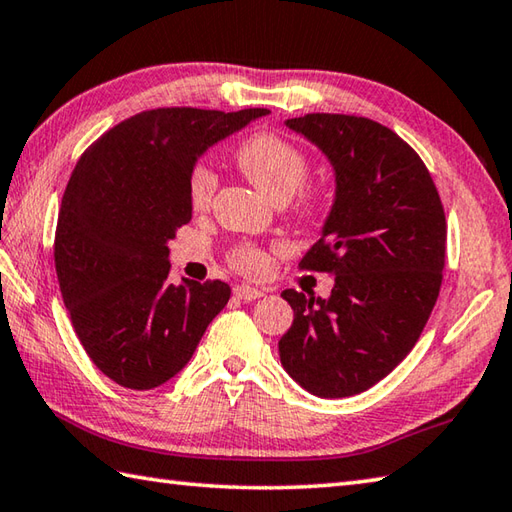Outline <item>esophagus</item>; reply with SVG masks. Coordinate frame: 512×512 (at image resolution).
<instances>
[{
  "label": "esophagus",
  "mask_w": 512,
  "mask_h": 512,
  "mask_svg": "<svg viewBox=\"0 0 512 512\" xmlns=\"http://www.w3.org/2000/svg\"><path fill=\"white\" fill-rule=\"evenodd\" d=\"M233 293L237 299H244V302H253V299H259L264 293L262 288H255V286H248V284H242V286H235Z\"/></svg>",
  "instance_id": "obj_1"
}]
</instances>
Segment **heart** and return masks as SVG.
<instances>
[{
    "mask_svg": "<svg viewBox=\"0 0 512 512\" xmlns=\"http://www.w3.org/2000/svg\"><path fill=\"white\" fill-rule=\"evenodd\" d=\"M235 162L239 170L248 177L259 193L268 197L270 202H279V199H290L299 186L304 184L308 175V157L288 139L262 133L253 135L250 139L235 150ZM217 177L208 166H195L193 173L188 177V199L190 206L195 210H206L210 206V199L215 195ZM319 210V195L315 190H304L299 197V213L310 217ZM235 268L248 275H257L266 268L268 259L262 250L255 246H242L237 248L233 257H230Z\"/></svg>",
    "mask_w": 512,
    "mask_h": 512,
    "instance_id": "1",
    "label": "heart"
}]
</instances>
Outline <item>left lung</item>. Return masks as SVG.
Instances as JSON below:
<instances>
[{"label": "left lung", "mask_w": 512, "mask_h": 512, "mask_svg": "<svg viewBox=\"0 0 512 512\" xmlns=\"http://www.w3.org/2000/svg\"><path fill=\"white\" fill-rule=\"evenodd\" d=\"M286 126L333 166L335 199L302 268L335 275L330 297L288 288L286 373L326 399L364 393L413 350L442 286L446 217L428 168L393 130L310 113Z\"/></svg>", "instance_id": "1"}]
</instances>
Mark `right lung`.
Segmentation results:
<instances>
[{"label":"right lung","instance_id":"obj_1","mask_svg":"<svg viewBox=\"0 0 512 512\" xmlns=\"http://www.w3.org/2000/svg\"><path fill=\"white\" fill-rule=\"evenodd\" d=\"M266 108H155L110 128L68 179L55 268L93 364L133 390L162 386L193 357L230 286L168 282V242L190 222L188 177L206 150Z\"/></svg>","mask_w":512,"mask_h":512}]
</instances>
